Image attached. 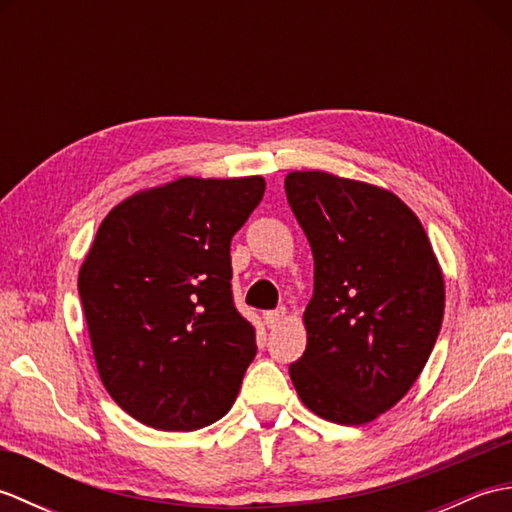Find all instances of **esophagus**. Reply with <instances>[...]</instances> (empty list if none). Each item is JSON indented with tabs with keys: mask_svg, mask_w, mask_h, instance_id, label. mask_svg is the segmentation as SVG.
Returning a JSON list of instances; mask_svg holds the SVG:
<instances>
[{
	"mask_svg": "<svg viewBox=\"0 0 512 512\" xmlns=\"http://www.w3.org/2000/svg\"><path fill=\"white\" fill-rule=\"evenodd\" d=\"M286 319V308H277V310H270V312H264V323L268 330H275L277 325Z\"/></svg>",
	"mask_w": 512,
	"mask_h": 512,
	"instance_id": "esophagus-1",
	"label": "esophagus"
}]
</instances>
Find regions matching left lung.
Returning a JSON list of instances; mask_svg holds the SVG:
<instances>
[{
	"mask_svg": "<svg viewBox=\"0 0 512 512\" xmlns=\"http://www.w3.org/2000/svg\"><path fill=\"white\" fill-rule=\"evenodd\" d=\"M314 257L299 398L336 424H365L416 383L436 345L444 279L420 220L398 195L325 171L286 176Z\"/></svg>",
	"mask_w": 512,
	"mask_h": 512,
	"instance_id": "obj_1",
	"label": "left lung"
}]
</instances>
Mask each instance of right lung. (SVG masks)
<instances>
[{
	"label": "right lung",
	"instance_id": "add662e5",
	"mask_svg": "<svg viewBox=\"0 0 512 512\" xmlns=\"http://www.w3.org/2000/svg\"><path fill=\"white\" fill-rule=\"evenodd\" d=\"M262 176L180 178L107 213L79 270L105 389L160 431L209 427L257 354L231 290V239L264 198Z\"/></svg>",
	"mask_w": 512,
	"mask_h": 512
}]
</instances>
